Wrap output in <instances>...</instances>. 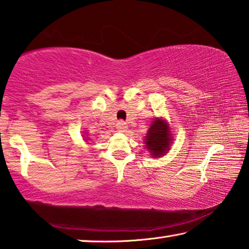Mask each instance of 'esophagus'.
Instances as JSON below:
<instances>
[{
	"mask_svg": "<svg viewBox=\"0 0 249 249\" xmlns=\"http://www.w3.org/2000/svg\"><path fill=\"white\" fill-rule=\"evenodd\" d=\"M116 127L120 129V131H125V128L127 127V126H126V123L124 121H118L116 123Z\"/></svg>",
	"mask_w": 249,
	"mask_h": 249,
	"instance_id": "esophagus-1",
	"label": "esophagus"
}]
</instances>
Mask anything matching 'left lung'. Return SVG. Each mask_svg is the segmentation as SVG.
<instances>
[{"label":"left lung","instance_id":"8db88e82","mask_svg":"<svg viewBox=\"0 0 249 249\" xmlns=\"http://www.w3.org/2000/svg\"><path fill=\"white\" fill-rule=\"evenodd\" d=\"M167 123L162 120H156L150 126L145 136V148L152 156L160 157L169 150L170 133Z\"/></svg>","mask_w":249,"mask_h":249}]
</instances>
